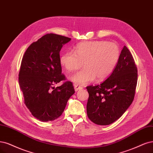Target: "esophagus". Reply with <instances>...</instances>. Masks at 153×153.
Wrapping results in <instances>:
<instances>
[{"instance_id": "obj_1", "label": "esophagus", "mask_w": 153, "mask_h": 153, "mask_svg": "<svg viewBox=\"0 0 153 153\" xmlns=\"http://www.w3.org/2000/svg\"><path fill=\"white\" fill-rule=\"evenodd\" d=\"M74 87H75V91H79V90H82V89L83 88V87L80 86V85H76V84H75Z\"/></svg>"}]
</instances>
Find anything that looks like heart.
<instances>
[{
	"label": "heart",
	"mask_w": 153,
	"mask_h": 153,
	"mask_svg": "<svg viewBox=\"0 0 153 153\" xmlns=\"http://www.w3.org/2000/svg\"><path fill=\"white\" fill-rule=\"evenodd\" d=\"M120 56L118 46L106 41L86 42L76 45L74 52L68 51L61 58V65L68 72H74L84 68L70 77L79 85L108 77L117 66Z\"/></svg>",
	"instance_id": "b5f03b06"
}]
</instances>
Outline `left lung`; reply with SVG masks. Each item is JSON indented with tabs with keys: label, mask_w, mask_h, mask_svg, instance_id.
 I'll use <instances>...</instances> for the list:
<instances>
[{
	"label": "left lung",
	"mask_w": 153,
	"mask_h": 153,
	"mask_svg": "<svg viewBox=\"0 0 153 153\" xmlns=\"http://www.w3.org/2000/svg\"><path fill=\"white\" fill-rule=\"evenodd\" d=\"M137 68L130 51L124 46L115 69L99 85L86 87L88 118L97 125L114 122L126 111L135 97Z\"/></svg>",
	"instance_id": "8db88e82"
}]
</instances>
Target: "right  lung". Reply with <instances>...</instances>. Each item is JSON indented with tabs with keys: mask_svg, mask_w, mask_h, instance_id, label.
Returning a JSON list of instances; mask_svg holds the SVG:
<instances>
[{
	"mask_svg": "<svg viewBox=\"0 0 153 153\" xmlns=\"http://www.w3.org/2000/svg\"><path fill=\"white\" fill-rule=\"evenodd\" d=\"M70 40L59 35L46 34L31 44L23 57L19 71L20 88L26 107L42 122L59 118L68 99L75 93L70 81L53 87L61 81L66 80L61 72L59 52Z\"/></svg>",
	"mask_w": 153,
	"mask_h": 153,
	"instance_id": "add662e5",
	"label": "right lung"
}]
</instances>
